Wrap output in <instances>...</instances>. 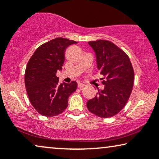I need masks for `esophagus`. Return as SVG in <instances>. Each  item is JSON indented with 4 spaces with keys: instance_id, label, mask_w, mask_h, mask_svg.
I'll return each instance as SVG.
<instances>
[{
    "instance_id": "obj_1",
    "label": "esophagus",
    "mask_w": 159,
    "mask_h": 159,
    "mask_svg": "<svg viewBox=\"0 0 159 159\" xmlns=\"http://www.w3.org/2000/svg\"><path fill=\"white\" fill-rule=\"evenodd\" d=\"M84 86H85V84H83V83H78V84H77V87L79 88H80V89H82V88H84Z\"/></svg>"
}]
</instances>
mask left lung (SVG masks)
Returning <instances> with one entry per match:
<instances>
[{
    "label": "left lung",
    "instance_id": "1",
    "mask_svg": "<svg viewBox=\"0 0 159 159\" xmlns=\"http://www.w3.org/2000/svg\"><path fill=\"white\" fill-rule=\"evenodd\" d=\"M96 54L98 68L103 76L104 89L89 100L87 107L93 114L109 118L122 110L127 104L134 84V69L129 56L114 43L106 40L90 41Z\"/></svg>",
    "mask_w": 159,
    "mask_h": 159
}]
</instances>
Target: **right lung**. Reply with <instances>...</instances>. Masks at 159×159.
<instances>
[{"label": "right lung", "instance_id": "obj_1", "mask_svg": "<svg viewBox=\"0 0 159 159\" xmlns=\"http://www.w3.org/2000/svg\"><path fill=\"white\" fill-rule=\"evenodd\" d=\"M77 43L57 38L39 46L26 67L25 84L28 98L34 109L44 116H56L68 106V98L76 90L77 83L59 84L56 76L64 62V51Z\"/></svg>", "mask_w": 159, "mask_h": 159}]
</instances>
